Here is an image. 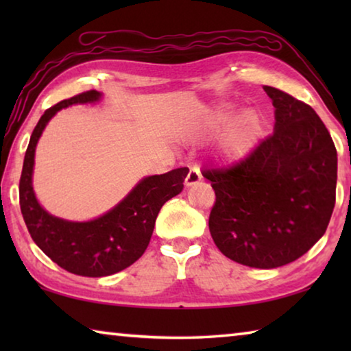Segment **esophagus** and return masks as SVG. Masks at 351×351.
Listing matches in <instances>:
<instances>
[{
	"instance_id": "1",
	"label": "esophagus",
	"mask_w": 351,
	"mask_h": 351,
	"mask_svg": "<svg viewBox=\"0 0 351 351\" xmlns=\"http://www.w3.org/2000/svg\"><path fill=\"white\" fill-rule=\"evenodd\" d=\"M201 171H199V169L198 167H190V170H189V173H187V176H186V186L187 187H190V186H195V184H198L199 181H201Z\"/></svg>"
}]
</instances>
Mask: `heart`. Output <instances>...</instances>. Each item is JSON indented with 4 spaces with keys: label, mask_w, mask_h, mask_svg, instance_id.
Instances as JSON below:
<instances>
[{
    "label": "heart",
    "mask_w": 351,
    "mask_h": 351,
    "mask_svg": "<svg viewBox=\"0 0 351 351\" xmlns=\"http://www.w3.org/2000/svg\"><path fill=\"white\" fill-rule=\"evenodd\" d=\"M234 108L230 105L219 106L217 110H206L203 114V130L207 133L217 132L230 119ZM261 132V119L255 111H243L230 123L226 132L224 147L232 156H241L254 145Z\"/></svg>",
    "instance_id": "1"
}]
</instances>
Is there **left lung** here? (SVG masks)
<instances>
[{"instance_id":"8db88e82","label":"left lung","mask_w":351,"mask_h":351,"mask_svg":"<svg viewBox=\"0 0 351 351\" xmlns=\"http://www.w3.org/2000/svg\"><path fill=\"white\" fill-rule=\"evenodd\" d=\"M274 133L224 167L203 170L215 190L209 230L226 257L271 269L306 254L325 234L336 203L335 142L310 105L265 86Z\"/></svg>"}]
</instances>
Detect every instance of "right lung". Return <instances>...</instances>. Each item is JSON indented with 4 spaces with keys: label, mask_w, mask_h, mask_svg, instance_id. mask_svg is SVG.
I'll return each instance as SVG.
<instances>
[{
    "label": "right lung",
    "mask_w": 351,
    "mask_h": 351,
    "mask_svg": "<svg viewBox=\"0 0 351 351\" xmlns=\"http://www.w3.org/2000/svg\"><path fill=\"white\" fill-rule=\"evenodd\" d=\"M99 97L100 93L90 90L45 111L29 141L20 178L21 213L35 245L60 268L83 277L111 276L133 265L150 243L161 207L181 193L189 173L187 167H181L144 178L114 209L93 221L74 223L49 215L32 190L35 145L58 110L73 104L96 102Z\"/></svg>",
    "instance_id": "1"
}]
</instances>
